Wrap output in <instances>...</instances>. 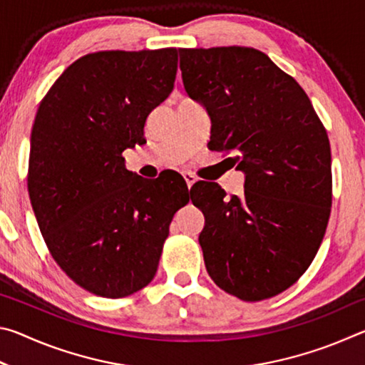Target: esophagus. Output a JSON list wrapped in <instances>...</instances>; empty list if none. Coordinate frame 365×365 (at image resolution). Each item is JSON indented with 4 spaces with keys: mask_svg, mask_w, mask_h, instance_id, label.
Segmentation results:
<instances>
[{
    "mask_svg": "<svg viewBox=\"0 0 365 365\" xmlns=\"http://www.w3.org/2000/svg\"><path fill=\"white\" fill-rule=\"evenodd\" d=\"M182 175H183V178H185V182H187L188 188L196 182V177H195L193 174H191V172H182Z\"/></svg>",
    "mask_w": 365,
    "mask_h": 365,
    "instance_id": "esophagus-1",
    "label": "esophagus"
}]
</instances>
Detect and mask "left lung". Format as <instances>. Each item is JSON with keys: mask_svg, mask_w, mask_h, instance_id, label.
Segmentation results:
<instances>
[{"mask_svg": "<svg viewBox=\"0 0 365 365\" xmlns=\"http://www.w3.org/2000/svg\"><path fill=\"white\" fill-rule=\"evenodd\" d=\"M178 51L185 91L211 117L209 146L232 151L245 174L240 197H225L217 183L195 188L207 274L243 301L272 298L304 274L324 240L329 137L299 83L259 49Z\"/></svg>", "mask_w": 365, "mask_h": 365, "instance_id": "obj_1", "label": "left lung"}]
</instances>
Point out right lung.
<instances>
[{"instance_id":"right-lung-1","label":"right lung","mask_w":365,"mask_h":365,"mask_svg":"<svg viewBox=\"0 0 365 365\" xmlns=\"http://www.w3.org/2000/svg\"><path fill=\"white\" fill-rule=\"evenodd\" d=\"M178 49L100 51L77 59L43 98L30 137L29 196L49 252L103 298L153 280L185 180L161 185L125 169L148 115L174 88Z\"/></svg>"}]
</instances>
